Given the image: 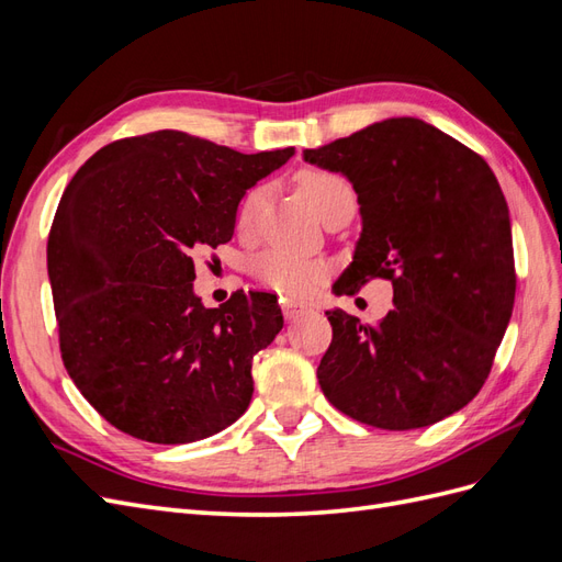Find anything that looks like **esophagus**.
<instances>
[{"instance_id":"34e87169","label":"esophagus","mask_w":562,"mask_h":562,"mask_svg":"<svg viewBox=\"0 0 562 562\" xmlns=\"http://www.w3.org/2000/svg\"><path fill=\"white\" fill-rule=\"evenodd\" d=\"M281 310H283L285 321H295V318H300L302 314L310 312V304L295 302V300H281Z\"/></svg>"}]
</instances>
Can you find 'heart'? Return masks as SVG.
I'll return each mask as SVG.
<instances>
[{
	"instance_id": "b5f03b06",
	"label": "heart",
	"mask_w": 562,
	"mask_h": 562,
	"mask_svg": "<svg viewBox=\"0 0 562 562\" xmlns=\"http://www.w3.org/2000/svg\"><path fill=\"white\" fill-rule=\"evenodd\" d=\"M295 180L302 196L307 199V203L318 217L326 213L337 199L353 194L345 178L328 171H318V168L300 171ZM260 201H262L260 187H255V190H250L244 196L239 206V217H236L241 232H248L252 227L255 215H258V209H260ZM252 274L258 277L262 285L271 288V291L288 297H304L314 293L318 283L328 277V267L323 262L293 258V255H288L283 250H267L255 258Z\"/></svg>"
}]
</instances>
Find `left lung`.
<instances>
[{
  "label": "left lung",
  "mask_w": 562,
  "mask_h": 562,
  "mask_svg": "<svg viewBox=\"0 0 562 562\" xmlns=\"http://www.w3.org/2000/svg\"><path fill=\"white\" fill-rule=\"evenodd\" d=\"M304 161L342 173L359 196L361 236L335 291L394 285V310L366 326L326 312L333 342L316 370L326 398L368 427H429L473 401L512 318V220L492 168L415 116L370 124Z\"/></svg>",
  "instance_id": "1"
}]
</instances>
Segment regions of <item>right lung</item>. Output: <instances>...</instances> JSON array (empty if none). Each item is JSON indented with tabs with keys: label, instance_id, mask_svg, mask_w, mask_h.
<instances>
[{
	"label": "right lung",
	"instance_id": "1",
	"mask_svg": "<svg viewBox=\"0 0 562 562\" xmlns=\"http://www.w3.org/2000/svg\"><path fill=\"white\" fill-rule=\"evenodd\" d=\"M293 155L155 131L98 149L67 184L46 248L60 353L119 431L180 446L246 413L252 356L283 314L271 293L244 291L206 310L192 255L227 244L246 190Z\"/></svg>",
	"mask_w": 562,
	"mask_h": 562
}]
</instances>
